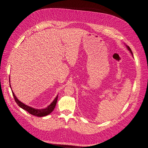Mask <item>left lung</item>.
<instances>
[{"mask_svg": "<svg viewBox=\"0 0 148 148\" xmlns=\"http://www.w3.org/2000/svg\"><path fill=\"white\" fill-rule=\"evenodd\" d=\"M127 48H128V49L129 50H130V52H131V53L132 54H133V53H132V50H131V48H130V47H128V46H127Z\"/></svg>", "mask_w": 148, "mask_h": 148, "instance_id": "1", "label": "left lung"}]
</instances>
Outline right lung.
Listing matches in <instances>:
<instances>
[{
	"mask_svg": "<svg viewBox=\"0 0 148 148\" xmlns=\"http://www.w3.org/2000/svg\"><path fill=\"white\" fill-rule=\"evenodd\" d=\"M10 87H11L10 84ZM12 94H13V96L14 97L15 101L16 102L17 105L20 107H21L23 110L27 111V112H28L31 115L36 116H38V117L45 116H47V115L50 114L54 110V109L56 107V105L57 104V99H58V95H57L56 97V98L54 99L53 101H52L51 103L50 104L49 106H48L46 108L40 109H40H36V108H32L31 107H29V106L24 104L23 103L21 102L19 100H18V99L16 97L15 95V94H14V93L12 91Z\"/></svg>",
	"mask_w": 148,
	"mask_h": 148,
	"instance_id": "obj_1",
	"label": "right lung"
}]
</instances>
